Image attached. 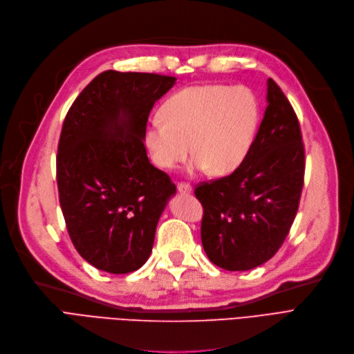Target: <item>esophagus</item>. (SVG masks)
Wrapping results in <instances>:
<instances>
[{"label":"esophagus","instance_id":"34e87169","mask_svg":"<svg viewBox=\"0 0 354 354\" xmlns=\"http://www.w3.org/2000/svg\"><path fill=\"white\" fill-rule=\"evenodd\" d=\"M176 187H178V191L182 192V194H191L192 192V187H191V183H188V182H178Z\"/></svg>","mask_w":354,"mask_h":354}]
</instances>
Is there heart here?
Masks as SVG:
<instances>
[{
	"label": "heart",
	"instance_id": "1",
	"mask_svg": "<svg viewBox=\"0 0 354 354\" xmlns=\"http://www.w3.org/2000/svg\"><path fill=\"white\" fill-rule=\"evenodd\" d=\"M259 114V102L248 88L188 86L165 101L162 118L147 122L145 146L151 162L165 171H172L192 150V171L209 167L214 175H228L250 153Z\"/></svg>",
	"mask_w": 354,
	"mask_h": 354
}]
</instances>
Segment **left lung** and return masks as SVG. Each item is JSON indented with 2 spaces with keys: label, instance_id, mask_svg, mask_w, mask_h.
<instances>
[{
  "label": "left lung",
  "instance_id": "1",
  "mask_svg": "<svg viewBox=\"0 0 354 354\" xmlns=\"http://www.w3.org/2000/svg\"><path fill=\"white\" fill-rule=\"evenodd\" d=\"M268 106L250 153L232 175L198 183L201 241L225 270H250L281 249L299 207L305 149L298 117L268 80Z\"/></svg>",
  "mask_w": 354,
  "mask_h": 354
}]
</instances>
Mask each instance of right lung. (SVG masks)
Listing matches in <instances>:
<instances>
[{
  "label": "right lung",
  "mask_w": 354,
  "mask_h": 354,
  "mask_svg": "<svg viewBox=\"0 0 354 354\" xmlns=\"http://www.w3.org/2000/svg\"><path fill=\"white\" fill-rule=\"evenodd\" d=\"M175 81L105 71L65 117L56 156L59 203L75 249L100 270L122 274L146 263L160 214L176 192L143 143L153 105Z\"/></svg>",
  "instance_id": "add662e5"
}]
</instances>
